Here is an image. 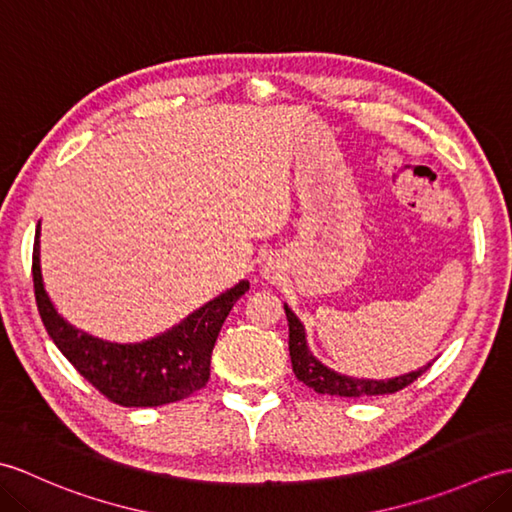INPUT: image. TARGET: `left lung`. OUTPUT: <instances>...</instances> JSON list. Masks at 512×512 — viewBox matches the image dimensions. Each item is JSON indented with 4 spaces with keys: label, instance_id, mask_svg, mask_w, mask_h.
Returning a JSON list of instances; mask_svg holds the SVG:
<instances>
[{
    "label": "left lung",
    "instance_id": "1",
    "mask_svg": "<svg viewBox=\"0 0 512 512\" xmlns=\"http://www.w3.org/2000/svg\"><path fill=\"white\" fill-rule=\"evenodd\" d=\"M286 319H288V330H290V361H292V372L301 380L303 385L317 391V394H328V396H343V398H361V396H383V394H394V391L411 385L413 380L422 376L427 369L433 365L427 363L418 367L416 372L394 376L387 380H374V378H354L334 372L328 365H323L317 356L310 352L308 339H306V328L299 321V317L292 312L286 303Z\"/></svg>",
    "mask_w": 512,
    "mask_h": 512
}]
</instances>
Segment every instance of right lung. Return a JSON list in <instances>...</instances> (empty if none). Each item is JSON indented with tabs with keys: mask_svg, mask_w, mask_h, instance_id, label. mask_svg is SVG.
Returning a JSON list of instances; mask_svg holds the SVG:
<instances>
[{
	"mask_svg": "<svg viewBox=\"0 0 512 512\" xmlns=\"http://www.w3.org/2000/svg\"><path fill=\"white\" fill-rule=\"evenodd\" d=\"M41 224L32 253V279L41 321L88 383L123 407H160L202 389L211 376V352L235 301L250 288L246 279L206 301L173 328L140 343H112L65 321L54 308L41 275Z\"/></svg>",
	"mask_w": 512,
	"mask_h": 512,
	"instance_id": "right-lung-1",
	"label": "right lung"
}]
</instances>
